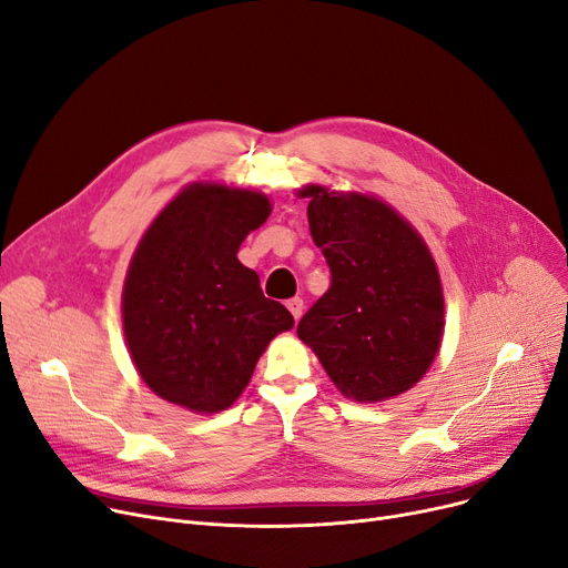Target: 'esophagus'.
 Masks as SVG:
<instances>
[{
    "label": "esophagus",
    "mask_w": 568,
    "mask_h": 568,
    "mask_svg": "<svg viewBox=\"0 0 568 568\" xmlns=\"http://www.w3.org/2000/svg\"><path fill=\"white\" fill-rule=\"evenodd\" d=\"M287 311L292 313L294 320H300L302 313H304V300H302V296H294V300H290L287 302Z\"/></svg>",
    "instance_id": "esophagus-1"
}]
</instances>
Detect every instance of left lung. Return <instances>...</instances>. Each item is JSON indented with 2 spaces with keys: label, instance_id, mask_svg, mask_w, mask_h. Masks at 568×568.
Returning a JSON list of instances; mask_svg holds the SVG:
<instances>
[{
  "label": "left lung",
  "instance_id": "obj_1",
  "mask_svg": "<svg viewBox=\"0 0 568 568\" xmlns=\"http://www.w3.org/2000/svg\"><path fill=\"white\" fill-rule=\"evenodd\" d=\"M315 246L332 268L296 326L334 384L359 403L398 396L430 368L444 329L437 266L389 204L359 193L302 191Z\"/></svg>",
  "mask_w": 568,
  "mask_h": 568
}]
</instances>
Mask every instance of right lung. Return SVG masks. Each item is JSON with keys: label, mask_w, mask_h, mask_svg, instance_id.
I'll use <instances>...</instances> for the list:
<instances>
[{"label": "right lung", "mask_w": 568, "mask_h": 568, "mask_svg": "<svg viewBox=\"0 0 568 568\" xmlns=\"http://www.w3.org/2000/svg\"><path fill=\"white\" fill-rule=\"evenodd\" d=\"M268 212L260 193L195 184L142 236L124 285V334L161 398L202 414L230 407L268 341L292 329L290 311L236 260Z\"/></svg>", "instance_id": "add662e5"}]
</instances>
